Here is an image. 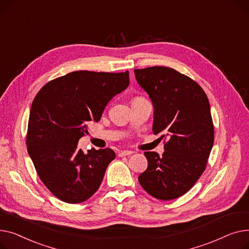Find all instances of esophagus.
I'll list each match as a JSON object with an SVG mask.
<instances>
[{
	"label": "esophagus",
	"mask_w": 249,
	"mask_h": 249,
	"mask_svg": "<svg viewBox=\"0 0 249 249\" xmlns=\"http://www.w3.org/2000/svg\"><path fill=\"white\" fill-rule=\"evenodd\" d=\"M131 154H134L133 151H128V150H124V151H121L119 153V157H125V156H129Z\"/></svg>",
	"instance_id": "34e87169"
}]
</instances>
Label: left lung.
<instances>
[{
    "label": "left lung",
    "mask_w": 249,
    "mask_h": 249,
    "mask_svg": "<svg viewBox=\"0 0 249 249\" xmlns=\"http://www.w3.org/2000/svg\"><path fill=\"white\" fill-rule=\"evenodd\" d=\"M135 75L153 101L154 134L169 137L160 157L156 152L144 153L149 164L139 182L157 199H176L206 169L214 142L208 97L195 80L170 67L135 69Z\"/></svg>",
    "instance_id": "left-lung-1"
}]
</instances>
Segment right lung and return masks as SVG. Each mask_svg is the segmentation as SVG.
Returning <instances> with one entry per match:
<instances>
[{"instance_id": "right-lung-1", "label": "right lung", "mask_w": 249, "mask_h": 249, "mask_svg": "<svg viewBox=\"0 0 249 249\" xmlns=\"http://www.w3.org/2000/svg\"><path fill=\"white\" fill-rule=\"evenodd\" d=\"M128 83V71L79 70L47 82L36 94L27 150L40 180L58 199L76 204L97 191L115 154L108 148L84 154L77 143L89 135V122H98L108 101Z\"/></svg>"}]
</instances>
